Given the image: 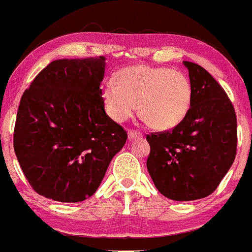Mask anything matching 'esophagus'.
I'll return each mask as SVG.
<instances>
[{
	"label": "esophagus",
	"mask_w": 252,
	"mask_h": 252,
	"mask_svg": "<svg viewBox=\"0 0 252 252\" xmlns=\"http://www.w3.org/2000/svg\"><path fill=\"white\" fill-rule=\"evenodd\" d=\"M128 137L129 140H136V139H140V137H142V134L137 130H129Z\"/></svg>",
	"instance_id": "1"
}]
</instances>
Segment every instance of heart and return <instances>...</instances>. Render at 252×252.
<instances>
[{
  "label": "heart",
  "instance_id": "b5f03b06",
  "mask_svg": "<svg viewBox=\"0 0 252 252\" xmlns=\"http://www.w3.org/2000/svg\"><path fill=\"white\" fill-rule=\"evenodd\" d=\"M102 89L106 111L116 122L131 118L139 110L152 128L170 130L179 126L192 104V86L179 70L130 66Z\"/></svg>",
  "mask_w": 252,
  "mask_h": 252
}]
</instances>
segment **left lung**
<instances>
[{"label": "left lung", "mask_w": 252, "mask_h": 252, "mask_svg": "<svg viewBox=\"0 0 252 252\" xmlns=\"http://www.w3.org/2000/svg\"><path fill=\"white\" fill-rule=\"evenodd\" d=\"M192 104L173 130L147 135V170L163 195L187 202L210 195L237 155V116L216 79L198 63L184 62Z\"/></svg>", "instance_id": "1"}]
</instances>
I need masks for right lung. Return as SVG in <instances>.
I'll use <instances>...</instances> for the list:
<instances>
[{"mask_svg":"<svg viewBox=\"0 0 252 252\" xmlns=\"http://www.w3.org/2000/svg\"><path fill=\"white\" fill-rule=\"evenodd\" d=\"M105 58L60 59L44 67L21 96L15 156L38 194L77 203L96 192L126 131L105 112Z\"/></svg>","mask_w":252,"mask_h":252,"instance_id":"obj_1","label":"right lung"}]
</instances>
